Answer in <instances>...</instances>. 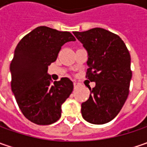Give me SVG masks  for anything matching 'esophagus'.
<instances>
[{
  "instance_id": "esophagus-1",
  "label": "esophagus",
  "mask_w": 147,
  "mask_h": 147,
  "mask_svg": "<svg viewBox=\"0 0 147 147\" xmlns=\"http://www.w3.org/2000/svg\"><path fill=\"white\" fill-rule=\"evenodd\" d=\"M78 83H77V82H74V89H76V88H78Z\"/></svg>"
}]
</instances>
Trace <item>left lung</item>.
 I'll use <instances>...</instances> for the list:
<instances>
[{"label":"left lung","mask_w":147,"mask_h":147,"mask_svg":"<svg viewBox=\"0 0 147 147\" xmlns=\"http://www.w3.org/2000/svg\"><path fill=\"white\" fill-rule=\"evenodd\" d=\"M88 51L87 78L96 82L87 101L82 103V118L104 124L115 118L129 93L131 57L120 37L104 28L74 32Z\"/></svg>","instance_id":"left-lung-1"}]
</instances>
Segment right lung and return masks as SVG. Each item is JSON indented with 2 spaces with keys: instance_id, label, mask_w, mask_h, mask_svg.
<instances>
[{
  "instance_id": "obj_1",
  "label": "right lung",
  "mask_w": 147,
  "mask_h": 147,
  "mask_svg": "<svg viewBox=\"0 0 147 147\" xmlns=\"http://www.w3.org/2000/svg\"><path fill=\"white\" fill-rule=\"evenodd\" d=\"M76 39L69 32L40 26L23 37L9 66L11 90L23 115L38 125H48L61 116V105L74 84L62 78L51 84L48 66L57 59L61 47Z\"/></svg>"
}]
</instances>
